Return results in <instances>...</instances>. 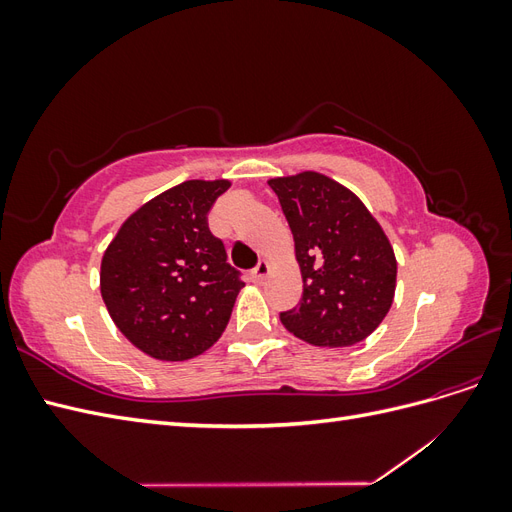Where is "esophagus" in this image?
Masks as SVG:
<instances>
[{
	"label": "esophagus",
	"instance_id": "1",
	"mask_svg": "<svg viewBox=\"0 0 512 512\" xmlns=\"http://www.w3.org/2000/svg\"><path fill=\"white\" fill-rule=\"evenodd\" d=\"M269 271H271L269 262L260 260L258 265H256V269L252 271V280H254V282H265V280H267V275H269Z\"/></svg>",
	"mask_w": 512,
	"mask_h": 512
}]
</instances>
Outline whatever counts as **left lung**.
Segmentation results:
<instances>
[{"instance_id": "8db88e82", "label": "left lung", "mask_w": 512, "mask_h": 512, "mask_svg": "<svg viewBox=\"0 0 512 512\" xmlns=\"http://www.w3.org/2000/svg\"><path fill=\"white\" fill-rule=\"evenodd\" d=\"M294 237L303 297L280 314L303 342L344 348L363 342L389 314L397 260L384 230L344 185L320 173L269 181Z\"/></svg>"}]
</instances>
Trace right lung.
<instances>
[{"mask_svg":"<svg viewBox=\"0 0 512 512\" xmlns=\"http://www.w3.org/2000/svg\"><path fill=\"white\" fill-rule=\"evenodd\" d=\"M230 183L185 181L149 200L106 247L100 290L117 329L160 361H188L218 342L241 273L209 230V211Z\"/></svg>","mask_w":512,"mask_h":512,"instance_id":"1","label":"right lung"}]
</instances>
